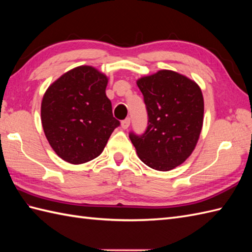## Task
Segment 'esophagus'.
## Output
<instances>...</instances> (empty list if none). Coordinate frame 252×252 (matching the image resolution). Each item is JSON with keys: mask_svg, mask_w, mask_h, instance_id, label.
<instances>
[{"mask_svg": "<svg viewBox=\"0 0 252 252\" xmlns=\"http://www.w3.org/2000/svg\"><path fill=\"white\" fill-rule=\"evenodd\" d=\"M130 123H131V119L130 118H126V119H125V120H122L121 121V126H122V129H127V127L130 126Z\"/></svg>", "mask_w": 252, "mask_h": 252, "instance_id": "esophagus-1", "label": "esophagus"}]
</instances>
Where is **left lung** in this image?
Listing matches in <instances>:
<instances>
[{
	"label": "left lung",
	"mask_w": 252,
	"mask_h": 252,
	"mask_svg": "<svg viewBox=\"0 0 252 252\" xmlns=\"http://www.w3.org/2000/svg\"><path fill=\"white\" fill-rule=\"evenodd\" d=\"M148 115L142 135L129 136L137 156L148 167L169 171L190 156L203 122L200 88L187 77L160 70L137 80Z\"/></svg>",
	"instance_id": "obj_1"
}]
</instances>
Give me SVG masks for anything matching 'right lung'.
Listing matches in <instances>:
<instances>
[{
  "label": "right lung",
  "instance_id": "add662e5",
  "mask_svg": "<svg viewBox=\"0 0 252 252\" xmlns=\"http://www.w3.org/2000/svg\"><path fill=\"white\" fill-rule=\"evenodd\" d=\"M108 79L91 66L63 73L42 99L41 120L54 152L72 164L88 162L104 151L120 126L106 96Z\"/></svg>",
  "mask_w": 252,
  "mask_h": 252
}]
</instances>
